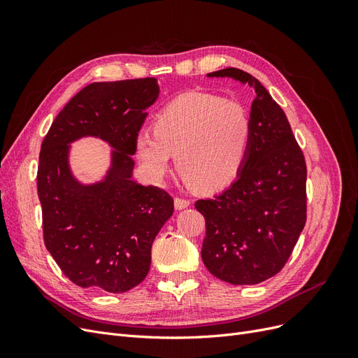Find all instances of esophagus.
Returning a JSON list of instances; mask_svg holds the SVG:
<instances>
[{
  "instance_id": "1",
  "label": "esophagus",
  "mask_w": 358,
  "mask_h": 358,
  "mask_svg": "<svg viewBox=\"0 0 358 358\" xmlns=\"http://www.w3.org/2000/svg\"><path fill=\"white\" fill-rule=\"evenodd\" d=\"M189 204H191V203H189V200H187V199H180V197H176V199H175V209H176V210L187 209Z\"/></svg>"
}]
</instances>
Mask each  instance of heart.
<instances>
[{
    "mask_svg": "<svg viewBox=\"0 0 358 358\" xmlns=\"http://www.w3.org/2000/svg\"><path fill=\"white\" fill-rule=\"evenodd\" d=\"M251 142V121L234 100L188 92L170 101L154 131L136 136V154L154 180H162L176 155L182 178L201 191H216L239 175Z\"/></svg>",
    "mask_w": 358,
    "mask_h": 358,
    "instance_id": "b5f03b06",
    "label": "heart"
}]
</instances>
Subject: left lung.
I'll return each mask as SVG.
<instances>
[{
    "mask_svg": "<svg viewBox=\"0 0 358 358\" xmlns=\"http://www.w3.org/2000/svg\"><path fill=\"white\" fill-rule=\"evenodd\" d=\"M255 92L251 142L236 180L215 199L199 200L206 220L201 258L233 285H255L280 272L306 222V162L280 106L254 76L239 69L209 73Z\"/></svg>",
    "mask_w": 358,
    "mask_h": 358,
    "instance_id": "1",
    "label": "left lung"
}]
</instances>
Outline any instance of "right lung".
Wrapping results in <instances>:
<instances>
[{"mask_svg":"<svg viewBox=\"0 0 358 358\" xmlns=\"http://www.w3.org/2000/svg\"><path fill=\"white\" fill-rule=\"evenodd\" d=\"M159 95L155 78L95 82L76 94L41 143L37 189L48 251L82 288L125 292L146 278L150 249L173 215V199L133 179L136 136ZM100 138L112 148L101 181L72 175L71 143Z\"/></svg>","mask_w":358,"mask_h":358,"instance_id":"right-lung-1","label":"right lung"}]
</instances>
